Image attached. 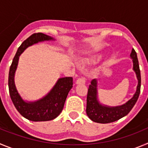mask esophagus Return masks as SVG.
I'll list each match as a JSON object with an SVG mask.
<instances>
[{"label":"esophagus","mask_w":148,"mask_h":148,"mask_svg":"<svg viewBox=\"0 0 148 148\" xmlns=\"http://www.w3.org/2000/svg\"><path fill=\"white\" fill-rule=\"evenodd\" d=\"M77 84H85V78H78L76 80Z\"/></svg>","instance_id":"obj_1"}]
</instances>
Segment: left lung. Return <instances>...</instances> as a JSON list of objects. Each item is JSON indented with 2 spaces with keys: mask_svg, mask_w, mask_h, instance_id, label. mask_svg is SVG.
<instances>
[{
  "mask_svg": "<svg viewBox=\"0 0 148 148\" xmlns=\"http://www.w3.org/2000/svg\"><path fill=\"white\" fill-rule=\"evenodd\" d=\"M130 57L133 59V70L136 72L138 78V86L136 93L126 104L121 106L115 108L103 106L99 102L97 99V82L95 79H93L91 82V84L89 86L87 91L86 108L87 115L92 121L101 124H107L117 121L130 113V111L136 103L140 94L141 74L137 54L134 49H132Z\"/></svg>",
  "mask_w": 148,
  "mask_h": 148,
  "instance_id": "8db88e82",
  "label": "left lung"
}]
</instances>
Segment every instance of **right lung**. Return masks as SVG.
Wrapping results in <instances>:
<instances>
[{
	"instance_id": "1",
	"label": "right lung",
	"mask_w": 148,
	"mask_h": 148,
	"mask_svg": "<svg viewBox=\"0 0 148 148\" xmlns=\"http://www.w3.org/2000/svg\"><path fill=\"white\" fill-rule=\"evenodd\" d=\"M49 40H53V38L41 32L30 35L18 47L10 68L8 84L10 97L17 110L22 116L30 121H45L56 119L61 113L68 93L73 87V78L65 77L58 79L54 87L45 97L35 102H25L18 94L15 85L14 75L19 56L29 46Z\"/></svg>"
}]
</instances>
